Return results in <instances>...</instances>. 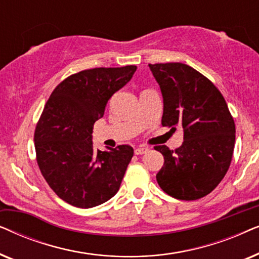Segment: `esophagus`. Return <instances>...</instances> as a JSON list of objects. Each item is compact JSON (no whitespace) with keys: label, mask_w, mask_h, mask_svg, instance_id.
I'll return each instance as SVG.
<instances>
[{"label":"esophagus","mask_w":259,"mask_h":259,"mask_svg":"<svg viewBox=\"0 0 259 259\" xmlns=\"http://www.w3.org/2000/svg\"><path fill=\"white\" fill-rule=\"evenodd\" d=\"M148 152V148L147 147H138L134 150V153H136L137 155H140V154H145L147 153Z\"/></svg>","instance_id":"esophagus-1"}]
</instances>
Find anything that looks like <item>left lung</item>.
Segmentation results:
<instances>
[{
	"instance_id": "8db88e82",
	"label": "left lung",
	"mask_w": 259,
	"mask_h": 259,
	"mask_svg": "<svg viewBox=\"0 0 259 259\" xmlns=\"http://www.w3.org/2000/svg\"><path fill=\"white\" fill-rule=\"evenodd\" d=\"M148 67L164 99L161 125L184 131L182 146L175 151L165 145L154 147L165 160L157 182L176 199H199L212 192L228 172L235 148V121L218 88L192 67L180 62Z\"/></svg>"
}]
</instances>
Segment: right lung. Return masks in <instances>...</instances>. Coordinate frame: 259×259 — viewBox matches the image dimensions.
Returning <instances> with one entry per match:
<instances>
[{
  "label": "right lung",
  "instance_id": "1",
  "mask_svg": "<svg viewBox=\"0 0 259 259\" xmlns=\"http://www.w3.org/2000/svg\"><path fill=\"white\" fill-rule=\"evenodd\" d=\"M136 70L132 65L81 70L60 82L45 106L34 134L37 165L51 189L73 206H98L119 191L133 148L95 151L92 133Z\"/></svg>",
  "mask_w": 259,
  "mask_h": 259
}]
</instances>
